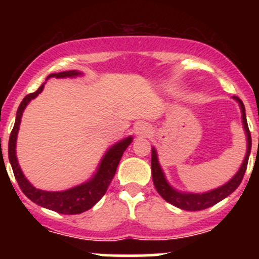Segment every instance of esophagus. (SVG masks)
I'll list each match as a JSON object with an SVG mask.
<instances>
[{
	"label": "esophagus",
	"instance_id": "esophagus-1",
	"mask_svg": "<svg viewBox=\"0 0 259 259\" xmlns=\"http://www.w3.org/2000/svg\"><path fill=\"white\" fill-rule=\"evenodd\" d=\"M135 134L139 138L149 137V135L151 134V127L149 126L148 124H145V122H142V124L138 125L137 129H135Z\"/></svg>",
	"mask_w": 259,
	"mask_h": 259
}]
</instances>
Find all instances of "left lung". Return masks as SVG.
I'll list each match as a JSON object with an SVG mask.
<instances>
[{"mask_svg":"<svg viewBox=\"0 0 259 259\" xmlns=\"http://www.w3.org/2000/svg\"><path fill=\"white\" fill-rule=\"evenodd\" d=\"M233 99L239 104V108H241L243 129H244L245 138H247V153H245L244 160H243L241 168L238 169V171L226 184L205 193L180 192V190L176 189V188H173L169 184V182L165 178V174H164L163 169H161L160 164H159L158 153H156L154 146L151 148V177H153L154 187H155L156 192L160 194V197L168 203L173 204L174 207H178L183 210L190 211L207 209V208L223 200L229 194H232L239 187V184H241L243 176L245 173V169H247L248 158H249L250 148H252V138H250L249 129H248L244 105H243L241 99L237 98V96H233Z\"/></svg>","mask_w":259,"mask_h":259,"instance_id":"1","label":"left lung"}]
</instances>
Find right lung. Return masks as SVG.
<instances>
[{
  "mask_svg": "<svg viewBox=\"0 0 259 259\" xmlns=\"http://www.w3.org/2000/svg\"><path fill=\"white\" fill-rule=\"evenodd\" d=\"M81 75H82V72L77 71V70H70V71L50 74L48 79H50V77L66 79V77H76L81 76ZM44 86H45V82L35 93L26 95L25 99L21 101L20 106H18L16 121H15L14 129H12L9 140L10 163H11L15 178H16L21 190H22L23 194L28 199L32 200L37 205L48 208L50 210L57 211V213L80 214L82 211H86L90 209V208H93L104 197V194L108 190L109 185H110L111 180L114 178L115 173H116V168L119 165V161L121 159L122 154L126 150L127 146L132 144L133 137L125 138V139L117 142L116 144L110 146L108 149V151L105 153V155L100 160V163H99V166L96 169L95 174L93 176V178L89 179L88 182L76 185L74 188H70V189L61 190V192H48V190L37 189V188L33 187L26 179L22 170H21L20 165H18V160L16 156V142L23 110H25L26 106L28 105V103L32 99L37 98L38 94L42 93Z\"/></svg>",
  "mask_w": 259,
  "mask_h": 259,
  "instance_id": "1",
  "label": "right lung"
}]
</instances>
